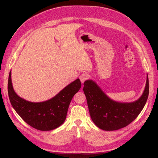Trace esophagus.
<instances>
[{
	"label": "esophagus",
	"instance_id": "1",
	"mask_svg": "<svg viewBox=\"0 0 158 158\" xmlns=\"http://www.w3.org/2000/svg\"><path fill=\"white\" fill-rule=\"evenodd\" d=\"M88 78H89L88 74H85V73L81 74L80 76V81H81V82H82V83H84L85 80L88 79Z\"/></svg>",
	"mask_w": 158,
	"mask_h": 158
}]
</instances>
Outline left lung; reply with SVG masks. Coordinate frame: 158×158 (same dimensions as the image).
Here are the masks:
<instances>
[{"label": "left lung", "mask_w": 158, "mask_h": 158, "mask_svg": "<svg viewBox=\"0 0 158 158\" xmlns=\"http://www.w3.org/2000/svg\"><path fill=\"white\" fill-rule=\"evenodd\" d=\"M83 90L95 125L104 131H116L128 125L142 111L149 94V81L147 76L144 92L139 99L131 103L113 101L92 80L84 82Z\"/></svg>", "instance_id": "left-lung-1"}]
</instances>
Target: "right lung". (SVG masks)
Instances as JSON below:
<instances>
[{
    "label": "right lung",
    "instance_id": "add662e5",
    "mask_svg": "<svg viewBox=\"0 0 158 158\" xmlns=\"http://www.w3.org/2000/svg\"><path fill=\"white\" fill-rule=\"evenodd\" d=\"M80 88L81 82L78 78L52 98L34 103L21 98L14 92L11 71L8 82V96L14 110L28 125L42 131L53 130L64 122L71 100Z\"/></svg>",
    "mask_w": 158,
    "mask_h": 158
}]
</instances>
